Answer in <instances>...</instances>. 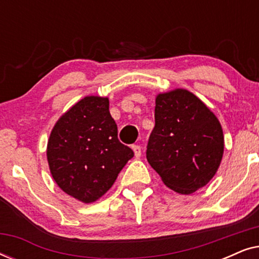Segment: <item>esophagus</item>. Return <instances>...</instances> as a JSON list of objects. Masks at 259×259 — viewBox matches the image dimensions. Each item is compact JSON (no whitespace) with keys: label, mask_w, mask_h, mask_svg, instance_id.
I'll return each instance as SVG.
<instances>
[{"label":"esophagus","mask_w":259,"mask_h":259,"mask_svg":"<svg viewBox=\"0 0 259 259\" xmlns=\"http://www.w3.org/2000/svg\"><path fill=\"white\" fill-rule=\"evenodd\" d=\"M132 150L134 152V155H136L137 158H139L141 155V147L139 146V145H133Z\"/></svg>","instance_id":"obj_1"}]
</instances>
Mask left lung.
Listing matches in <instances>:
<instances>
[{"label": "left lung", "mask_w": 259, "mask_h": 259, "mask_svg": "<svg viewBox=\"0 0 259 259\" xmlns=\"http://www.w3.org/2000/svg\"><path fill=\"white\" fill-rule=\"evenodd\" d=\"M154 120L146 158L165 185L182 194L206 185L224 152L215 115L191 92L176 90L155 99Z\"/></svg>", "instance_id": "8db88e82"}]
</instances>
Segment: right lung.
Listing matches in <instances>:
<instances>
[{
	"instance_id": "right-lung-1",
	"label": "right lung",
	"mask_w": 259,
	"mask_h": 259,
	"mask_svg": "<svg viewBox=\"0 0 259 259\" xmlns=\"http://www.w3.org/2000/svg\"><path fill=\"white\" fill-rule=\"evenodd\" d=\"M133 151L118 139L107 98L86 97L55 123L47 146L53 178L82 203H93L114 184Z\"/></svg>"
}]
</instances>
